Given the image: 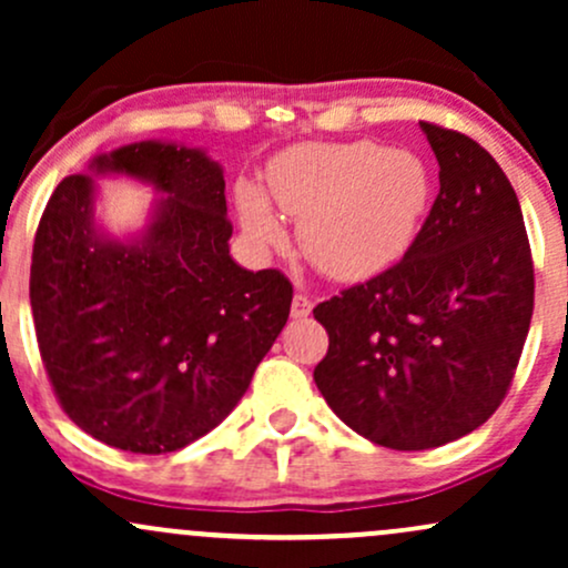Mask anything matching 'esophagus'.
Segmentation results:
<instances>
[{
	"instance_id": "34e87169",
	"label": "esophagus",
	"mask_w": 568,
	"mask_h": 568,
	"mask_svg": "<svg viewBox=\"0 0 568 568\" xmlns=\"http://www.w3.org/2000/svg\"><path fill=\"white\" fill-rule=\"evenodd\" d=\"M312 312V298L306 293H296L291 304V315L293 317H306Z\"/></svg>"
}]
</instances>
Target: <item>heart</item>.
<instances>
[{
	"instance_id": "b5f03b06",
	"label": "heart",
	"mask_w": 568,
	"mask_h": 568,
	"mask_svg": "<svg viewBox=\"0 0 568 568\" xmlns=\"http://www.w3.org/2000/svg\"><path fill=\"white\" fill-rule=\"evenodd\" d=\"M266 192L298 219L302 253L323 275L366 280L406 256L433 200V175L419 154L376 141L302 143L272 162ZM237 207L256 243H283V224L256 186L237 189Z\"/></svg>"
}]
</instances>
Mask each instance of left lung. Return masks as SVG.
Masks as SVG:
<instances>
[{
    "mask_svg": "<svg viewBox=\"0 0 568 568\" xmlns=\"http://www.w3.org/2000/svg\"><path fill=\"white\" fill-rule=\"evenodd\" d=\"M440 192L400 262L315 306L325 403L357 435L425 452L473 433L505 400L534 312L524 213L497 160L419 122Z\"/></svg>",
    "mask_w": 568,
    "mask_h": 568,
    "instance_id": "1",
    "label": "left lung"
}]
</instances>
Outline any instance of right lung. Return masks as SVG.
<instances>
[{
    "mask_svg": "<svg viewBox=\"0 0 568 568\" xmlns=\"http://www.w3.org/2000/svg\"><path fill=\"white\" fill-rule=\"evenodd\" d=\"M165 197L139 243L93 226V179L67 175L31 253V315L63 414L106 446L168 454L211 433L245 395L291 312L280 270L230 256L224 173L200 149L130 143L93 160Z\"/></svg>",
    "mask_w": 568,
    "mask_h": 568,
    "instance_id": "add662e5",
    "label": "right lung"
}]
</instances>
